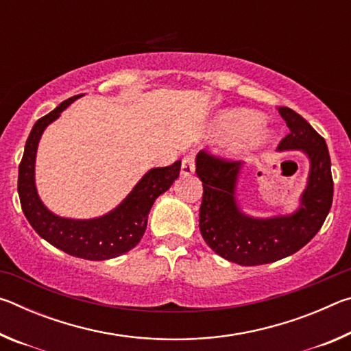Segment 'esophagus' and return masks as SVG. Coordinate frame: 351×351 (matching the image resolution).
Wrapping results in <instances>:
<instances>
[{
	"label": "esophagus",
	"mask_w": 351,
	"mask_h": 351,
	"mask_svg": "<svg viewBox=\"0 0 351 351\" xmlns=\"http://www.w3.org/2000/svg\"><path fill=\"white\" fill-rule=\"evenodd\" d=\"M195 171V158L192 154H187V156L182 158L181 162V175L190 176Z\"/></svg>",
	"instance_id": "34e87169"
}]
</instances>
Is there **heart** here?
Returning <instances> with one entry per match:
<instances>
[{"label":"heart","instance_id":"b5f03b06","mask_svg":"<svg viewBox=\"0 0 351 351\" xmlns=\"http://www.w3.org/2000/svg\"><path fill=\"white\" fill-rule=\"evenodd\" d=\"M217 132L224 138H234L230 150L237 154L258 148L269 139V132L258 123V116L246 108L221 112L217 119Z\"/></svg>","mask_w":351,"mask_h":351}]
</instances>
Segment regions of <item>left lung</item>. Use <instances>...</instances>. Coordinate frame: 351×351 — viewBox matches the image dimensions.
<instances>
[{"instance_id":"8db88e82","label":"left lung","mask_w":351,"mask_h":351,"mask_svg":"<svg viewBox=\"0 0 351 351\" xmlns=\"http://www.w3.org/2000/svg\"><path fill=\"white\" fill-rule=\"evenodd\" d=\"M289 133L278 150L300 148L311 161L302 207L291 217L254 219L239 210L234 190L240 161L201 150L197 175L203 181L199 230L213 252L241 266L265 265L288 257L304 247L322 228L332 203L330 153L325 139L288 106H278Z\"/></svg>"}]
</instances>
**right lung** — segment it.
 Masks as SVG:
<instances>
[{
	"label": "right lung",
	"instance_id": "1",
	"mask_svg": "<svg viewBox=\"0 0 351 351\" xmlns=\"http://www.w3.org/2000/svg\"><path fill=\"white\" fill-rule=\"evenodd\" d=\"M80 96L82 94L66 99L49 114L40 117L32 127L19 167L20 203L35 232L52 246L74 257L108 260L128 252L141 241L154 199L169 190L180 176L181 161H176L169 167L148 171L123 203L108 215L96 219H68L51 213L41 203L35 190L34 164L37 145L43 130Z\"/></svg>",
	"mask_w": 351,
	"mask_h": 351
}]
</instances>
